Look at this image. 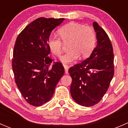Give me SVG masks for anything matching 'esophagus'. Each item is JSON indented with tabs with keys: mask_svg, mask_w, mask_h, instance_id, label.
I'll use <instances>...</instances> for the list:
<instances>
[{
	"mask_svg": "<svg viewBox=\"0 0 128 128\" xmlns=\"http://www.w3.org/2000/svg\"><path fill=\"white\" fill-rule=\"evenodd\" d=\"M64 70H65V74H68V69H69V67L68 66L66 65V64H64Z\"/></svg>",
	"mask_w": 128,
	"mask_h": 128,
	"instance_id": "1",
	"label": "esophagus"
}]
</instances>
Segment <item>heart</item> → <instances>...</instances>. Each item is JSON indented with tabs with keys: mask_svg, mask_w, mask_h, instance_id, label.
<instances>
[{
	"mask_svg": "<svg viewBox=\"0 0 128 128\" xmlns=\"http://www.w3.org/2000/svg\"><path fill=\"white\" fill-rule=\"evenodd\" d=\"M58 33L63 43L69 44V51L60 58L62 62L65 64L73 62L79 56L82 59L88 58L95 48L96 42V34L91 27L85 26L78 23L70 22L61 27ZM61 40L56 36L51 35L48 41L49 48L56 56H60L62 52L63 44Z\"/></svg>",
	"mask_w": 128,
	"mask_h": 128,
	"instance_id": "heart-1",
	"label": "heart"
}]
</instances>
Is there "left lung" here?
I'll list each match as a JSON object with an SVG mask.
<instances>
[{"label": "left lung", "mask_w": 128, "mask_h": 128, "mask_svg": "<svg viewBox=\"0 0 128 128\" xmlns=\"http://www.w3.org/2000/svg\"><path fill=\"white\" fill-rule=\"evenodd\" d=\"M93 26L96 34V47L88 58L69 69L72 98L87 107L101 100L114 75V54L110 40L97 23L94 22Z\"/></svg>", "instance_id": "obj_1"}]
</instances>
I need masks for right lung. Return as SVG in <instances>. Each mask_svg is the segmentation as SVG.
<instances>
[{
	"label": "right lung",
	"instance_id": "obj_1",
	"mask_svg": "<svg viewBox=\"0 0 128 128\" xmlns=\"http://www.w3.org/2000/svg\"><path fill=\"white\" fill-rule=\"evenodd\" d=\"M64 20L38 18L27 25L16 40L12 59L15 83L24 100L33 106L50 101L64 75L61 63L51 65L48 41L51 32Z\"/></svg>",
	"mask_w": 128,
	"mask_h": 128
}]
</instances>
